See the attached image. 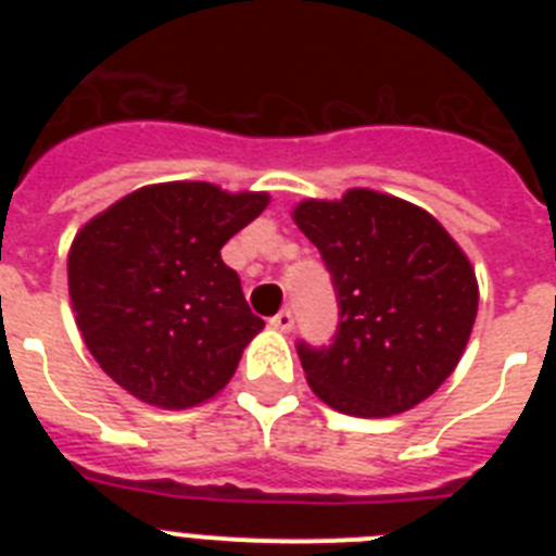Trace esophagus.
Wrapping results in <instances>:
<instances>
[{
	"instance_id": "esophagus-1",
	"label": "esophagus",
	"mask_w": 556,
	"mask_h": 556,
	"mask_svg": "<svg viewBox=\"0 0 556 556\" xmlns=\"http://www.w3.org/2000/svg\"><path fill=\"white\" fill-rule=\"evenodd\" d=\"M269 326L275 328V331H283V333H289L294 328V314L289 312V308H281V312L275 314L273 320H269Z\"/></svg>"
}]
</instances>
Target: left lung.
Masks as SVG:
<instances>
[{"label": "left lung", "mask_w": 556, "mask_h": 556, "mask_svg": "<svg viewBox=\"0 0 556 556\" xmlns=\"http://www.w3.org/2000/svg\"><path fill=\"white\" fill-rule=\"evenodd\" d=\"M292 217L320 250L339 306L331 345L298 342L314 395L353 417L426 401L473 331L479 287L468 255L429 211L381 191L303 200Z\"/></svg>", "instance_id": "1"}]
</instances>
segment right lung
I'll return each mask as SVG.
<instances>
[{"label":"right lung","instance_id":"1","mask_svg":"<svg viewBox=\"0 0 556 556\" xmlns=\"http://www.w3.org/2000/svg\"><path fill=\"white\" fill-rule=\"evenodd\" d=\"M267 203L264 191L178 180L132 191L83 225L68 298L116 384L161 409H189L228 384L264 320L219 250Z\"/></svg>","mask_w":556,"mask_h":556}]
</instances>
